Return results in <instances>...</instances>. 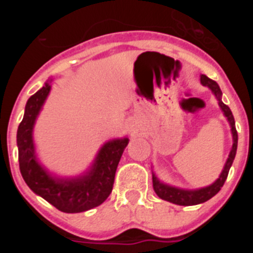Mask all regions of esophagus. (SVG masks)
<instances>
[{
    "label": "esophagus",
    "instance_id": "obj_1",
    "mask_svg": "<svg viewBox=\"0 0 253 253\" xmlns=\"http://www.w3.org/2000/svg\"><path fill=\"white\" fill-rule=\"evenodd\" d=\"M125 126H126V129H128L129 131H135L138 128L137 120L133 119V118H129V119L126 120V124H125Z\"/></svg>",
    "mask_w": 253,
    "mask_h": 253
}]
</instances>
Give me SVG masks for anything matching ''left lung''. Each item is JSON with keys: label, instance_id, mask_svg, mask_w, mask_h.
I'll return each mask as SVG.
<instances>
[{"label": "left lung", "instance_id": "left-lung-1", "mask_svg": "<svg viewBox=\"0 0 253 253\" xmlns=\"http://www.w3.org/2000/svg\"><path fill=\"white\" fill-rule=\"evenodd\" d=\"M200 84H202L203 86L210 88V91L213 92V95L215 96L216 100H218L219 107L222 109L223 115L227 118L228 123H229V126H231L232 138H233V146H232L229 156H228L227 161H225V165L224 167H223L222 172H220V175H219V177L214 181L213 184L209 185V186L193 190L181 189V187L172 186V185L162 182V181L156 176V173L152 171V181H153L154 193L157 194L162 200L173 203V204L176 205H184V207L202 204V203L208 202L209 199H211L214 195H216V194L219 193V190L222 189L225 180H227L228 172H229V169H231L232 163H233L234 161V157H236L237 144H238V134H237L236 130V123H234L233 114H232L231 109H229L227 105L223 104L222 91H220L219 84H216L215 81H213V80H210V78L207 77L205 75L200 76Z\"/></svg>", "mask_w": 253, "mask_h": 253}]
</instances>
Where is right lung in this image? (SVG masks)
I'll return each mask as SVG.
<instances>
[{
  "instance_id": "obj_1",
  "label": "right lung",
  "mask_w": 253,
  "mask_h": 253,
  "mask_svg": "<svg viewBox=\"0 0 253 253\" xmlns=\"http://www.w3.org/2000/svg\"><path fill=\"white\" fill-rule=\"evenodd\" d=\"M48 80L25 105V114L17 129L19 165L22 178L37 195L63 213H81L105 202L111 194L115 172L129 139L116 138L104 143L88 169L75 177H59L38 161L33 131L43 105L51 90Z\"/></svg>"
}]
</instances>
